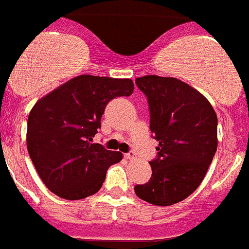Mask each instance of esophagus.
I'll return each instance as SVG.
<instances>
[{"label":"esophagus","mask_w":249,"mask_h":249,"mask_svg":"<svg viewBox=\"0 0 249 249\" xmlns=\"http://www.w3.org/2000/svg\"><path fill=\"white\" fill-rule=\"evenodd\" d=\"M124 158H126L127 160H132V159H135V158H136V155H135V153H128V154H126V155H124Z\"/></svg>","instance_id":"1"}]
</instances>
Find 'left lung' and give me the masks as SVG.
Here are the masks:
<instances>
[{"label": "left lung", "mask_w": 249, "mask_h": 249, "mask_svg": "<svg viewBox=\"0 0 249 249\" xmlns=\"http://www.w3.org/2000/svg\"><path fill=\"white\" fill-rule=\"evenodd\" d=\"M136 85L147 96L150 129L159 145L151 178L135 192L151 205L170 206L194 194L206 176L217 147L216 113L200 91L176 77L147 75Z\"/></svg>", "instance_id": "left-lung-1"}]
</instances>
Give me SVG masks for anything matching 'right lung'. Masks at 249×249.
I'll use <instances>...</instances> for the list:
<instances>
[{"mask_svg":"<svg viewBox=\"0 0 249 249\" xmlns=\"http://www.w3.org/2000/svg\"><path fill=\"white\" fill-rule=\"evenodd\" d=\"M133 92L131 79L80 75L38 100L28 117L26 146L40 179L65 200L96 194L123 158L92 143L107 104Z\"/></svg>","mask_w":249,"mask_h":249,"instance_id":"1","label":"right lung"}]
</instances>
